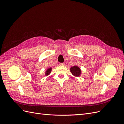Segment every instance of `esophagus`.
I'll return each instance as SVG.
<instances>
[{
  "mask_svg": "<svg viewBox=\"0 0 124 124\" xmlns=\"http://www.w3.org/2000/svg\"><path fill=\"white\" fill-rule=\"evenodd\" d=\"M59 65H61V66H64V65H65V63H59Z\"/></svg>",
  "mask_w": 124,
  "mask_h": 124,
  "instance_id": "obj_1",
  "label": "esophagus"
}]
</instances>
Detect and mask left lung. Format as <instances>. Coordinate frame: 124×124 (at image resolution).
I'll return each mask as SVG.
<instances>
[{
	"mask_svg": "<svg viewBox=\"0 0 124 124\" xmlns=\"http://www.w3.org/2000/svg\"><path fill=\"white\" fill-rule=\"evenodd\" d=\"M70 71L73 76L76 77H79L80 76L81 72L80 69L76 66H74L71 67L70 68Z\"/></svg>",
	"mask_w": 124,
	"mask_h": 124,
	"instance_id": "1",
	"label": "left lung"
}]
</instances>
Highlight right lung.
Here are the masks:
<instances>
[{
  "instance_id": "1",
  "label": "right lung",
  "mask_w": 124,
  "mask_h": 124,
  "mask_svg": "<svg viewBox=\"0 0 124 124\" xmlns=\"http://www.w3.org/2000/svg\"><path fill=\"white\" fill-rule=\"evenodd\" d=\"M51 70H52V68H48L47 70V71H46V75H48V74H49L50 73V72H51Z\"/></svg>"
}]
</instances>
